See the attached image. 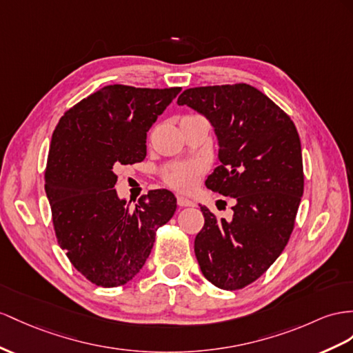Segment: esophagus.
Listing matches in <instances>:
<instances>
[{
    "instance_id": "1",
    "label": "esophagus",
    "mask_w": 353,
    "mask_h": 353,
    "mask_svg": "<svg viewBox=\"0 0 353 353\" xmlns=\"http://www.w3.org/2000/svg\"><path fill=\"white\" fill-rule=\"evenodd\" d=\"M177 204L180 207H195L196 205L194 201L188 200V198H185V196H177Z\"/></svg>"
}]
</instances>
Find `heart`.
Instances as JSON below:
<instances>
[{"mask_svg":"<svg viewBox=\"0 0 353 353\" xmlns=\"http://www.w3.org/2000/svg\"><path fill=\"white\" fill-rule=\"evenodd\" d=\"M201 165L195 164V162H188V164H179L171 167L165 171L164 180L168 186H171L176 191H191L196 185V180L201 174Z\"/></svg>","mask_w":353,"mask_h":353,"instance_id":"heart-1","label":"heart"}]
</instances>
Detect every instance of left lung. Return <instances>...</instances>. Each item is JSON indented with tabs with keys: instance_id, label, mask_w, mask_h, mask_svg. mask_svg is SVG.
<instances>
[{
	"instance_id": "obj_1",
	"label": "left lung",
	"mask_w": 353,
	"mask_h": 353,
	"mask_svg": "<svg viewBox=\"0 0 353 353\" xmlns=\"http://www.w3.org/2000/svg\"><path fill=\"white\" fill-rule=\"evenodd\" d=\"M179 105L205 116L219 143V165L205 186L236 198L230 221L205 205L194 250L204 277L236 291L263 276L291 237L304 191L301 143L282 108L246 83L183 90Z\"/></svg>"
}]
</instances>
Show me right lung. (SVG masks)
<instances>
[{
  "label": "right lung",
  "mask_w": 353,
  "mask_h": 353,
  "mask_svg": "<svg viewBox=\"0 0 353 353\" xmlns=\"http://www.w3.org/2000/svg\"><path fill=\"white\" fill-rule=\"evenodd\" d=\"M180 90L108 85L67 110L53 131L44 173L53 228L70 263L97 286L137 276L157 230L176 212L167 189L130 209L114 185L117 168L146 158L148 131Z\"/></svg>",
  "instance_id": "obj_1"
}]
</instances>
